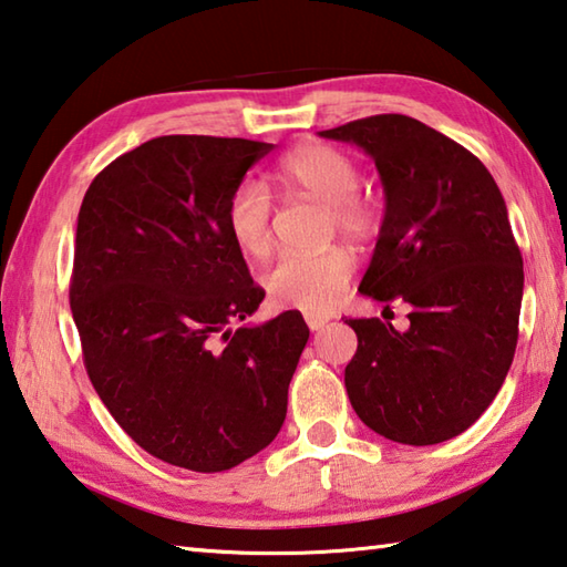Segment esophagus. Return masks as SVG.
<instances>
[{"instance_id":"esophagus-1","label":"esophagus","mask_w":567,"mask_h":567,"mask_svg":"<svg viewBox=\"0 0 567 567\" xmlns=\"http://www.w3.org/2000/svg\"><path fill=\"white\" fill-rule=\"evenodd\" d=\"M305 322H307V327L312 329V332H319V329H322V327L329 322V317H322V315H307Z\"/></svg>"}]
</instances>
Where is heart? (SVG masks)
Instances as JSON below:
<instances>
[{
  "instance_id": "obj_1",
  "label": "heart",
  "mask_w": 567,
  "mask_h": 567,
  "mask_svg": "<svg viewBox=\"0 0 567 567\" xmlns=\"http://www.w3.org/2000/svg\"><path fill=\"white\" fill-rule=\"evenodd\" d=\"M277 181L285 190L324 203L329 228L352 243H367L379 228V210L357 188L359 166L352 156L324 143H302L277 163ZM228 230L248 255H265L272 245V200L260 183L243 181L225 210ZM352 257L342 248L322 252H287L267 272V295L277 307L324 315L342 300L352 277Z\"/></svg>"
}]
</instances>
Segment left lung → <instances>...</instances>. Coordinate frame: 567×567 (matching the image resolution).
<instances>
[{"instance_id":"left-lung-1","label":"left lung","mask_w":567,"mask_h":567,"mask_svg":"<svg viewBox=\"0 0 567 567\" xmlns=\"http://www.w3.org/2000/svg\"><path fill=\"white\" fill-rule=\"evenodd\" d=\"M374 158L384 220L359 292L411 305L409 329L347 319L357 354L344 386L384 439L431 446L463 434L496 399L518 344L523 257L506 200L461 143L401 113L319 131Z\"/></svg>"}]
</instances>
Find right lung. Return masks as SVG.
Wrapping results in <instances>:
<instances>
[{
    "mask_svg": "<svg viewBox=\"0 0 567 567\" xmlns=\"http://www.w3.org/2000/svg\"><path fill=\"white\" fill-rule=\"evenodd\" d=\"M275 146L161 136L123 153L79 210L69 302L91 384L151 456L198 473L262 451L310 339L300 312L243 324L265 290L225 220Z\"/></svg>",
    "mask_w": 567,
    "mask_h": 567,
    "instance_id": "add662e5",
    "label": "right lung"
}]
</instances>
